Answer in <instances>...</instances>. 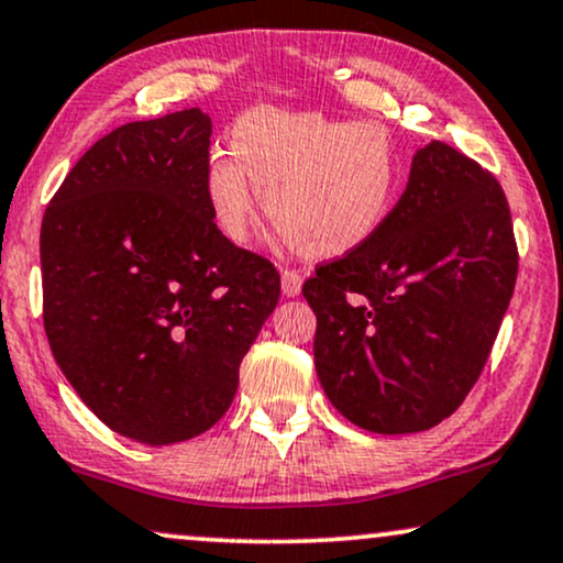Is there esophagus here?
<instances>
[{"mask_svg":"<svg viewBox=\"0 0 563 563\" xmlns=\"http://www.w3.org/2000/svg\"><path fill=\"white\" fill-rule=\"evenodd\" d=\"M301 286H303L301 273H296V269H283V275H280L283 296H286V298H296L298 294H301Z\"/></svg>","mask_w":563,"mask_h":563,"instance_id":"34e87169","label":"esophagus"}]
</instances>
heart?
I'll use <instances>...</instances> for the list:
<instances>
[{
  "label": "heart",
  "instance_id": "heart-1",
  "mask_svg": "<svg viewBox=\"0 0 563 563\" xmlns=\"http://www.w3.org/2000/svg\"><path fill=\"white\" fill-rule=\"evenodd\" d=\"M231 148L206 167L208 208L231 242L250 239L265 206L298 254L336 260L368 244L399 198V148L373 120L257 108L236 120Z\"/></svg>",
  "mask_w": 563,
  "mask_h": 563
}]
</instances>
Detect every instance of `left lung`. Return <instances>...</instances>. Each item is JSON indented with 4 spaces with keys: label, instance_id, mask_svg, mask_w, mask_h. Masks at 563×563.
I'll return each mask as SVG.
<instances>
[{
    "label": "left lung",
    "instance_id": "left-lung-1",
    "mask_svg": "<svg viewBox=\"0 0 563 563\" xmlns=\"http://www.w3.org/2000/svg\"><path fill=\"white\" fill-rule=\"evenodd\" d=\"M505 192L443 141L411 159L386 227L303 283L327 399L378 434L422 432L482 376L515 290Z\"/></svg>",
    "mask_w": 563,
    "mask_h": 563
}]
</instances>
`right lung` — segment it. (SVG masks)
<instances>
[{"label":"right lung","instance_id":"1","mask_svg":"<svg viewBox=\"0 0 563 563\" xmlns=\"http://www.w3.org/2000/svg\"><path fill=\"white\" fill-rule=\"evenodd\" d=\"M213 123L190 108L125 123L58 187L41 227L43 324L79 399L144 445L211 430L280 298V275L216 227Z\"/></svg>","mask_w":563,"mask_h":563}]
</instances>
